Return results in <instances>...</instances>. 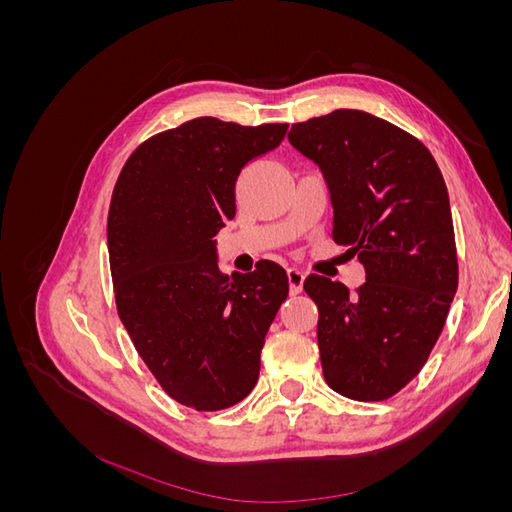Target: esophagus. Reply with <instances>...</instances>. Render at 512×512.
Returning a JSON list of instances; mask_svg holds the SVG:
<instances>
[{
	"mask_svg": "<svg viewBox=\"0 0 512 512\" xmlns=\"http://www.w3.org/2000/svg\"><path fill=\"white\" fill-rule=\"evenodd\" d=\"M305 282V273L299 269H288V284H290V294H299L303 290Z\"/></svg>",
	"mask_w": 512,
	"mask_h": 512,
	"instance_id": "1",
	"label": "esophagus"
}]
</instances>
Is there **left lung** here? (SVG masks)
I'll use <instances>...</instances> for the list:
<instances>
[{"instance_id":"obj_1","label":"left lung","mask_w":512,"mask_h":512,"mask_svg":"<svg viewBox=\"0 0 512 512\" xmlns=\"http://www.w3.org/2000/svg\"><path fill=\"white\" fill-rule=\"evenodd\" d=\"M288 141L320 166L333 241L365 267L354 294L322 275L303 284L318 305L324 380L344 397L384 401L423 369L457 292L446 183L418 138L352 108L292 123Z\"/></svg>"}]
</instances>
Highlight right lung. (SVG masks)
<instances>
[{
	"label": "right lung",
	"mask_w": 512,
	"mask_h": 512,
	"mask_svg": "<svg viewBox=\"0 0 512 512\" xmlns=\"http://www.w3.org/2000/svg\"><path fill=\"white\" fill-rule=\"evenodd\" d=\"M288 123L198 117L147 138L123 164L108 209L117 312L162 389L215 412L252 393L265 335L288 297L271 260L224 275L213 237L235 218V185Z\"/></svg>",
	"instance_id": "add662e5"
}]
</instances>
